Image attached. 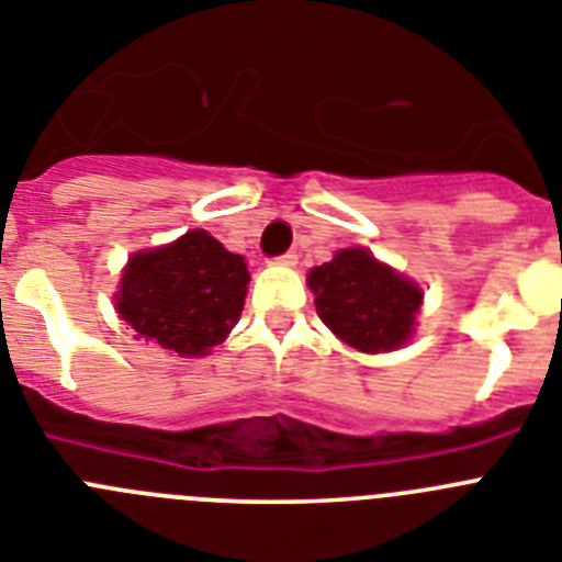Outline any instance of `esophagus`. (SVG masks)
Returning <instances> with one entry per match:
<instances>
[{
	"mask_svg": "<svg viewBox=\"0 0 562 562\" xmlns=\"http://www.w3.org/2000/svg\"><path fill=\"white\" fill-rule=\"evenodd\" d=\"M276 265L295 267V265H297V252H295V250H290V252H284V256H278V258H276Z\"/></svg>",
	"mask_w": 562,
	"mask_h": 562,
	"instance_id": "esophagus-1",
	"label": "esophagus"
}]
</instances>
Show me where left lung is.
Instances as JSON below:
<instances>
[{
  "label": "left lung",
  "instance_id": "8db88e82",
  "mask_svg": "<svg viewBox=\"0 0 562 562\" xmlns=\"http://www.w3.org/2000/svg\"><path fill=\"white\" fill-rule=\"evenodd\" d=\"M315 310L340 340L360 351H391L408 340L419 286L366 250H340L310 272Z\"/></svg>",
  "mask_w": 562,
  "mask_h": 562
}]
</instances>
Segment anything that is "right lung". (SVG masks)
Returning <instances> with one entry per match:
<instances>
[{
    "mask_svg": "<svg viewBox=\"0 0 562 562\" xmlns=\"http://www.w3.org/2000/svg\"><path fill=\"white\" fill-rule=\"evenodd\" d=\"M247 281L245 256L225 250L211 233L191 231L173 245L128 258L117 312L146 340L196 357L233 329Z\"/></svg>",
    "mask_w": 562,
    "mask_h": 562,
    "instance_id": "1",
    "label": "right lung"
}]
</instances>
